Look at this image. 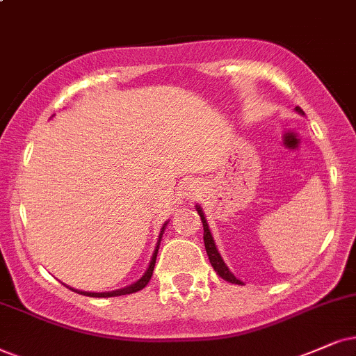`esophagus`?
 Returning <instances> with one entry per match:
<instances>
[{
	"label": "esophagus",
	"instance_id": "esophagus-1",
	"mask_svg": "<svg viewBox=\"0 0 356 356\" xmlns=\"http://www.w3.org/2000/svg\"><path fill=\"white\" fill-rule=\"evenodd\" d=\"M200 184L199 182H193V181H187L184 182V186L181 187L182 191V195L184 197H188V199H193V197H197L200 193Z\"/></svg>",
	"mask_w": 356,
	"mask_h": 356
}]
</instances>
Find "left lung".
I'll return each mask as SVG.
<instances>
[{"label":"left lung","instance_id":"left-lung-1","mask_svg":"<svg viewBox=\"0 0 356 356\" xmlns=\"http://www.w3.org/2000/svg\"><path fill=\"white\" fill-rule=\"evenodd\" d=\"M296 110L299 111V113H304L302 110L298 106ZM197 211H199L200 215V220H202V225H204V243H205V250H207V254H209V259L211 263V266H213L215 271H217V274L222 279H225V281L228 282H233V284H241V281H238V279L233 276V274L230 273V269L227 268V264L223 263L222 256H220V253L217 251V246H215V241L213 238H211V233L209 230V225H207V220L204 217V213H202V209L200 207H197Z\"/></svg>","mask_w":356,"mask_h":356}]
</instances>
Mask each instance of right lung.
<instances>
[{"instance_id": "1", "label": "right lung", "mask_w": 356, "mask_h": 356, "mask_svg": "<svg viewBox=\"0 0 356 356\" xmlns=\"http://www.w3.org/2000/svg\"><path fill=\"white\" fill-rule=\"evenodd\" d=\"M163 230H164V228H163ZM161 235H163V233H161ZM159 241H161V238H159ZM157 250H159V243H157L156 251H154V254H152V259H151V263H149V268H147V271H146L145 276H143L141 279H139L138 282H134V284L128 286V287H124V289H118V291H113V292H82V291H75V289H72V287H69V286H67V287H69V289H72V291L79 292V294L90 296V298H115V296L133 294V292H138V291L145 289V287L147 286V282H149L151 276H152V271H154V264H156Z\"/></svg>"}]
</instances>
